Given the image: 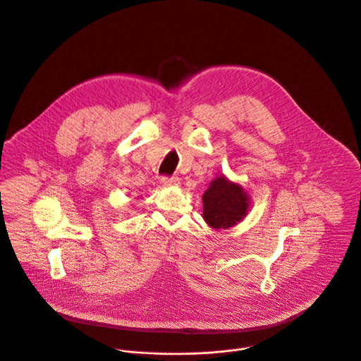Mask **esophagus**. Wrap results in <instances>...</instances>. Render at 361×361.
Here are the masks:
<instances>
[{
	"mask_svg": "<svg viewBox=\"0 0 361 361\" xmlns=\"http://www.w3.org/2000/svg\"><path fill=\"white\" fill-rule=\"evenodd\" d=\"M180 179L178 176H172V178H162L161 179V185L162 186H179Z\"/></svg>",
	"mask_w": 361,
	"mask_h": 361,
	"instance_id": "1",
	"label": "esophagus"
}]
</instances>
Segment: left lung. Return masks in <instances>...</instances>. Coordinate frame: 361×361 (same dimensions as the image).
<instances>
[{"mask_svg":"<svg viewBox=\"0 0 361 361\" xmlns=\"http://www.w3.org/2000/svg\"><path fill=\"white\" fill-rule=\"evenodd\" d=\"M250 206L245 188L221 173L209 182L203 195V218L212 229H229L246 218Z\"/></svg>","mask_w":361,"mask_h":361,"instance_id":"left-lung-1","label":"left lung"}]
</instances>
